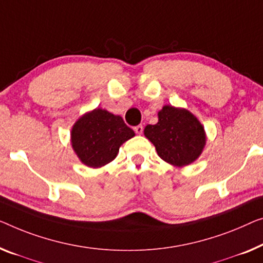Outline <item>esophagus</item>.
Returning <instances> with one entry per match:
<instances>
[{
	"label": "esophagus",
	"instance_id": "esophagus-1",
	"mask_svg": "<svg viewBox=\"0 0 263 263\" xmlns=\"http://www.w3.org/2000/svg\"><path fill=\"white\" fill-rule=\"evenodd\" d=\"M143 130H144L143 125H138V126H136V127H135V132L137 133V135H142V133H143Z\"/></svg>",
	"mask_w": 263,
	"mask_h": 263
}]
</instances>
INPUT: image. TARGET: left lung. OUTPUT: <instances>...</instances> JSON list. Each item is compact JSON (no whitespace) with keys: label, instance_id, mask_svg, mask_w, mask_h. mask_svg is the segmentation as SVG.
Returning a JSON list of instances; mask_svg holds the SVG:
<instances>
[{"label":"left lung","instance_id":"1","mask_svg":"<svg viewBox=\"0 0 263 263\" xmlns=\"http://www.w3.org/2000/svg\"><path fill=\"white\" fill-rule=\"evenodd\" d=\"M144 136L155 145L160 158L178 167L194 163L206 143L204 126L197 117L171 105L158 112V123L145 126Z\"/></svg>","mask_w":263,"mask_h":263}]
</instances>
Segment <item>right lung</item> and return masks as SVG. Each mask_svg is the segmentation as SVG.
I'll return each mask as SVG.
<instances>
[{"mask_svg":"<svg viewBox=\"0 0 263 263\" xmlns=\"http://www.w3.org/2000/svg\"><path fill=\"white\" fill-rule=\"evenodd\" d=\"M136 133L118 115L94 108L78 118L70 130V144L86 166L98 169L116 158L119 147Z\"/></svg>","mask_w":263,"mask_h":263,"instance_id":"obj_1","label":"right lung"}]
</instances>
